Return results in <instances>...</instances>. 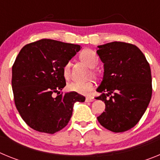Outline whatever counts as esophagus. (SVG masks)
I'll use <instances>...</instances> for the list:
<instances>
[{"instance_id": "1", "label": "esophagus", "mask_w": 160, "mask_h": 160, "mask_svg": "<svg viewBox=\"0 0 160 160\" xmlns=\"http://www.w3.org/2000/svg\"><path fill=\"white\" fill-rule=\"evenodd\" d=\"M94 98H86V102H90L94 101Z\"/></svg>"}]
</instances>
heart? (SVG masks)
<instances>
[{"mask_svg": "<svg viewBox=\"0 0 160 160\" xmlns=\"http://www.w3.org/2000/svg\"><path fill=\"white\" fill-rule=\"evenodd\" d=\"M80 58L88 66L91 68L95 67L98 63V58L92 49H86L80 53ZM63 76L65 78H69L70 75V62L64 65L62 69ZM67 89L72 92H75L80 94H87L94 89V83L91 81L80 82L73 81L67 85Z\"/></svg>", "mask_w": 160, "mask_h": 160, "instance_id": "obj_1", "label": "heart"}]
</instances>
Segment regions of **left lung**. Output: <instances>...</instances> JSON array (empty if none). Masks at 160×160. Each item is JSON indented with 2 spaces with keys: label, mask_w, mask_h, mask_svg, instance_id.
I'll return each instance as SVG.
<instances>
[{
  "label": "left lung",
  "mask_w": 160,
  "mask_h": 160,
  "mask_svg": "<svg viewBox=\"0 0 160 160\" xmlns=\"http://www.w3.org/2000/svg\"><path fill=\"white\" fill-rule=\"evenodd\" d=\"M98 47L104 73L97 89L102 94L95 98L106 105L98 121L113 132L128 131L138 123L152 98L150 65L132 44L113 42Z\"/></svg>",
  "instance_id": "left-lung-1"
}]
</instances>
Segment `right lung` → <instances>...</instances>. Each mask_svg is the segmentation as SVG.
Masks as SVG:
<instances>
[{
  "label": "right lung",
  "mask_w": 160,
  "mask_h": 160,
  "mask_svg": "<svg viewBox=\"0 0 160 160\" xmlns=\"http://www.w3.org/2000/svg\"><path fill=\"white\" fill-rule=\"evenodd\" d=\"M80 49L79 45L42 39L19 52L12 68L14 102L32 129L47 134L61 131L70 121L74 103L85 101L75 92L60 94L66 85L63 66Z\"/></svg>",
  "instance_id": "add662e5"
}]
</instances>
